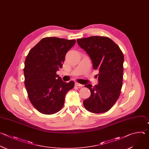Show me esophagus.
Segmentation results:
<instances>
[{"mask_svg": "<svg viewBox=\"0 0 149 149\" xmlns=\"http://www.w3.org/2000/svg\"><path fill=\"white\" fill-rule=\"evenodd\" d=\"M75 86H78V87H81V86H83L82 84H80L77 83H77H75Z\"/></svg>", "mask_w": 149, "mask_h": 149, "instance_id": "obj_1", "label": "esophagus"}]
</instances>
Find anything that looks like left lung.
Returning <instances> with one entry per match:
<instances>
[{
	"label": "left lung",
	"mask_w": 149,
	"mask_h": 149,
	"mask_svg": "<svg viewBox=\"0 0 149 149\" xmlns=\"http://www.w3.org/2000/svg\"><path fill=\"white\" fill-rule=\"evenodd\" d=\"M78 44L91 58L93 68L99 73L98 84L85 87L91 96L83 102L85 108L92 113L108 111L120 96L123 83L124 57L119 47L110 38L91 36L77 39Z\"/></svg>",
	"instance_id": "left-lung-1"
}]
</instances>
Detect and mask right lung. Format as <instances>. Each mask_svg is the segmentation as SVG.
<instances>
[{
    "mask_svg": "<svg viewBox=\"0 0 149 149\" xmlns=\"http://www.w3.org/2000/svg\"><path fill=\"white\" fill-rule=\"evenodd\" d=\"M75 40L45 37L33 47L27 56L24 68V85L33 107L40 113L52 115L64 106L67 93L74 86L56 74L63 67L65 54Z\"/></svg>",
    "mask_w": 149,
    "mask_h": 149,
    "instance_id": "obj_1",
    "label": "right lung"
}]
</instances>
